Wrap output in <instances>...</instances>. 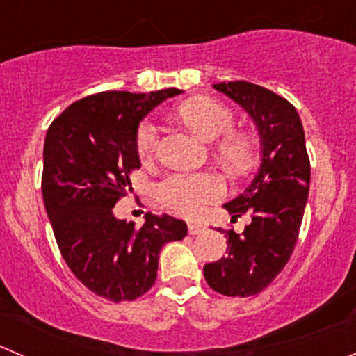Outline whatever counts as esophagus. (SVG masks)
<instances>
[{
  "mask_svg": "<svg viewBox=\"0 0 356 356\" xmlns=\"http://www.w3.org/2000/svg\"><path fill=\"white\" fill-rule=\"evenodd\" d=\"M204 229H207V225H203V224H200V222H189L188 224V231H189V234H201V232L204 231Z\"/></svg>",
  "mask_w": 356,
  "mask_h": 356,
  "instance_id": "obj_1",
  "label": "esophagus"
}]
</instances>
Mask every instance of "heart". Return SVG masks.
Returning <instances> with one entry per match:
<instances>
[{
	"mask_svg": "<svg viewBox=\"0 0 356 356\" xmlns=\"http://www.w3.org/2000/svg\"><path fill=\"white\" fill-rule=\"evenodd\" d=\"M177 115L195 134L203 139L217 141V153L234 168H245L251 161L253 148L250 139L239 132H229L234 127V113L211 98H193L182 103ZM155 125H141L138 132V153L143 161H149L156 152ZM225 184L215 172H174L158 184V201L167 210L182 217H198L210 203L220 200Z\"/></svg>",
	"mask_w": 356,
	"mask_h": 356,
	"instance_id": "b5f03b06",
	"label": "heart"
}]
</instances>
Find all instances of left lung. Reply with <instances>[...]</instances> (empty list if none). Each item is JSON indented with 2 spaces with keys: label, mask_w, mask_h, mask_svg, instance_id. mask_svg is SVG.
Masks as SVG:
<instances>
[{
  "label": "left lung",
  "mask_w": 356,
  "mask_h": 356,
  "mask_svg": "<svg viewBox=\"0 0 356 356\" xmlns=\"http://www.w3.org/2000/svg\"><path fill=\"white\" fill-rule=\"evenodd\" d=\"M241 105L260 134L261 165L243 195L224 204L234 218L250 211L243 234L227 232V257L203 267L208 286L225 296L261 293L293 254L310 184V158L296 108L270 89L246 81L213 84Z\"/></svg>",
  "instance_id": "left-lung-1"
}]
</instances>
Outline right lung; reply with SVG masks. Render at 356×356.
I'll list each match as a JSON object with an SVG mask.
<instances>
[{
    "instance_id": "obj_1",
    "label": "right lung",
    "mask_w": 356,
    "mask_h": 356,
    "mask_svg": "<svg viewBox=\"0 0 356 356\" xmlns=\"http://www.w3.org/2000/svg\"><path fill=\"white\" fill-rule=\"evenodd\" d=\"M181 89L105 91L72 103L51 122L44 139L42 200L60 253L72 274L98 296L132 301L156 281L158 254L188 236L184 220L146 213L136 227L113 215L141 167L138 127Z\"/></svg>"
}]
</instances>
